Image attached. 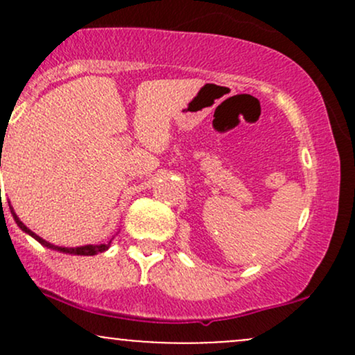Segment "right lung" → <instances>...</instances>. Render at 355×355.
Instances as JSON below:
<instances>
[{"label":"right lung","mask_w":355,"mask_h":355,"mask_svg":"<svg viewBox=\"0 0 355 355\" xmlns=\"http://www.w3.org/2000/svg\"><path fill=\"white\" fill-rule=\"evenodd\" d=\"M0 166H1V164H0ZM8 203H10V202H8ZM10 210H11V215H13V218H15L16 225H18L19 229H21V230L24 232V234L31 235V237H33L35 240H38V242L42 243L43 247L51 248V250L63 252V254H70V255H96V254H101V252L108 250L110 243H112V240H110L108 243H98V245H83V247H60V245H53V243L46 242V240L40 237V235H36L35 232H31L30 229H28L26 225H24V223L21 222V220L18 218V215L15 214V210H13V207H11V203H10Z\"/></svg>","instance_id":"right-lung-1"}]
</instances>
